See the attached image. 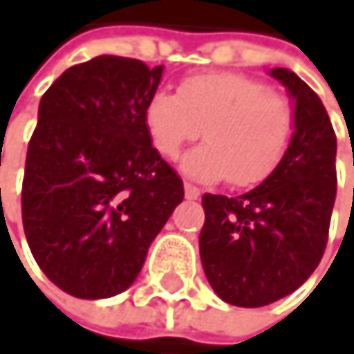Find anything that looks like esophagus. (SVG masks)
Masks as SVG:
<instances>
[{
    "mask_svg": "<svg viewBox=\"0 0 354 354\" xmlns=\"http://www.w3.org/2000/svg\"><path fill=\"white\" fill-rule=\"evenodd\" d=\"M185 195H187V199H197V197L201 195V191H199L195 185H189V183H185Z\"/></svg>",
    "mask_w": 354,
    "mask_h": 354,
    "instance_id": "esophagus-1",
    "label": "esophagus"
}]
</instances>
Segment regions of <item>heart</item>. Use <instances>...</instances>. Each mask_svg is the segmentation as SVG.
<instances>
[{"label":"heart","instance_id":"heart-1","mask_svg":"<svg viewBox=\"0 0 354 354\" xmlns=\"http://www.w3.org/2000/svg\"><path fill=\"white\" fill-rule=\"evenodd\" d=\"M146 129L157 151L174 159L203 131L208 142L183 159L195 180L252 187L280 165L295 136L293 106L266 82L242 74H201L178 93L157 91L148 100Z\"/></svg>","mask_w":354,"mask_h":354}]
</instances>
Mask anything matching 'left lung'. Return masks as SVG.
<instances>
[{"label": "left lung", "instance_id": "8db88e82", "mask_svg": "<svg viewBox=\"0 0 354 354\" xmlns=\"http://www.w3.org/2000/svg\"><path fill=\"white\" fill-rule=\"evenodd\" d=\"M287 88L295 136L280 165L248 193H206L199 254L214 293L240 308L287 297L317 270L335 201V133L319 95L295 72L270 70Z\"/></svg>", "mask_w": 354, "mask_h": 354}]
</instances>
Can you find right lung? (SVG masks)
I'll use <instances>...</instances> for the list:
<instances>
[{"mask_svg":"<svg viewBox=\"0 0 354 354\" xmlns=\"http://www.w3.org/2000/svg\"><path fill=\"white\" fill-rule=\"evenodd\" d=\"M161 74L163 65L102 55L65 70L39 100L23 227L37 266L74 297L127 291L185 197L144 120Z\"/></svg>","mask_w":354,"mask_h":354,"instance_id":"obj_1","label":"right lung"}]
</instances>
